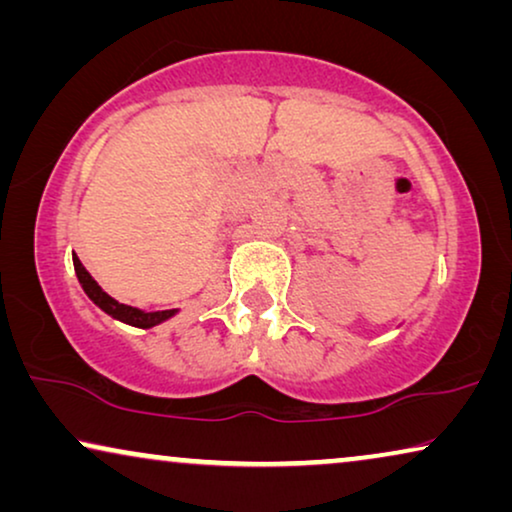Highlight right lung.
<instances>
[{
  "label": "right lung",
  "mask_w": 512,
  "mask_h": 512,
  "mask_svg": "<svg viewBox=\"0 0 512 512\" xmlns=\"http://www.w3.org/2000/svg\"><path fill=\"white\" fill-rule=\"evenodd\" d=\"M72 258H74L76 277H79V284L83 286V291H86V296L93 300V303L100 307L102 312H107L109 317L123 321V324L137 326V328H153V326L163 324V321H167L170 317H174V314H177V310L144 312V310H137V307H132V305L118 303V300L111 298L107 291H102V286L97 284L93 277H90V272L83 268V263L79 261V256L74 254Z\"/></svg>",
  "instance_id": "1"
}]
</instances>
